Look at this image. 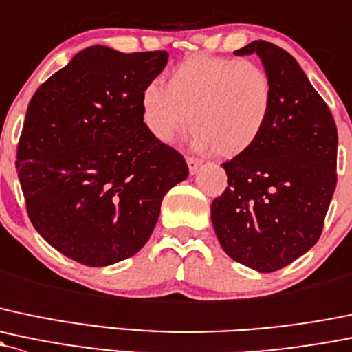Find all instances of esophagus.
<instances>
[{"instance_id": "34e87169", "label": "esophagus", "mask_w": 352, "mask_h": 352, "mask_svg": "<svg viewBox=\"0 0 352 352\" xmlns=\"http://www.w3.org/2000/svg\"><path fill=\"white\" fill-rule=\"evenodd\" d=\"M187 165H188V172L194 175V173L199 170V166L202 165V160H199V158H194V157H187Z\"/></svg>"}]
</instances>
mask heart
I'll use <instances>...</instances> for the list:
<instances>
[{
  "mask_svg": "<svg viewBox=\"0 0 352 352\" xmlns=\"http://www.w3.org/2000/svg\"><path fill=\"white\" fill-rule=\"evenodd\" d=\"M272 108V80L260 64L206 54L180 62L165 91L150 84L142 94L143 123L155 140L172 143L192 128L197 146L221 158L256 145Z\"/></svg>",
  "mask_w": 352,
  "mask_h": 352,
  "instance_id": "b5f03b06",
  "label": "heart"
}]
</instances>
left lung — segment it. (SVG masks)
Listing matches in <instances>:
<instances>
[{"label": "left lung", "mask_w": 352, "mask_h": 352, "mask_svg": "<svg viewBox=\"0 0 352 352\" xmlns=\"http://www.w3.org/2000/svg\"><path fill=\"white\" fill-rule=\"evenodd\" d=\"M234 54L261 58L273 108L256 145L223 164L229 187L212 201L210 217L228 256L272 273L307 253L322 234L338 184V128L287 50L254 40Z\"/></svg>", "instance_id": "8db88e82"}]
</instances>
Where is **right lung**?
I'll return each instance as SVG.
<instances>
[{
  "label": "right lung",
  "instance_id": "add662e5",
  "mask_svg": "<svg viewBox=\"0 0 352 352\" xmlns=\"http://www.w3.org/2000/svg\"><path fill=\"white\" fill-rule=\"evenodd\" d=\"M166 60L165 50L89 47L30 101L16 148L28 217L77 263L106 266L138 253L164 195L188 177L186 158L143 123L142 94Z\"/></svg>",
  "mask_w": 352,
  "mask_h": 352
}]
</instances>
